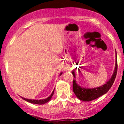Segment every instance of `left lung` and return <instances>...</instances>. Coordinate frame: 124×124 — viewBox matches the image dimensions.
<instances>
[{
	"label": "left lung",
	"mask_w": 124,
	"mask_h": 124,
	"mask_svg": "<svg viewBox=\"0 0 124 124\" xmlns=\"http://www.w3.org/2000/svg\"><path fill=\"white\" fill-rule=\"evenodd\" d=\"M116 66H115V69L114 70L113 75H112L111 78L110 79L106 84L101 86L100 87L95 88H85L82 87L78 85L76 83V81L74 79L73 82V90L74 93L75 94L76 96L80 100L83 101H90L93 100L97 98L100 97V96L106 94L108 91L110 89L111 86L114 82L115 79H116V73H117V59H116ZM72 74H73L74 78H76V75H75V71H72Z\"/></svg>",
	"instance_id": "1"
}]
</instances>
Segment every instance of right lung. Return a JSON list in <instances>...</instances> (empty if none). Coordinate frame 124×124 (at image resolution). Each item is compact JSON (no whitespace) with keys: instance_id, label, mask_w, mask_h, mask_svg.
<instances>
[{"instance_id":"right-lung-1","label":"right lung","mask_w":124,"mask_h":124,"mask_svg":"<svg viewBox=\"0 0 124 124\" xmlns=\"http://www.w3.org/2000/svg\"><path fill=\"white\" fill-rule=\"evenodd\" d=\"M62 74V72H61L60 73V76ZM55 90V89H54ZM54 90L52 92V93L48 97L46 98V99H42V100H31V99H25V98H23V97H21L25 101H26L28 102V103H32V104H45L46 103H48L49 100H50L51 98H52V96H53L54 93Z\"/></svg>"}]
</instances>
